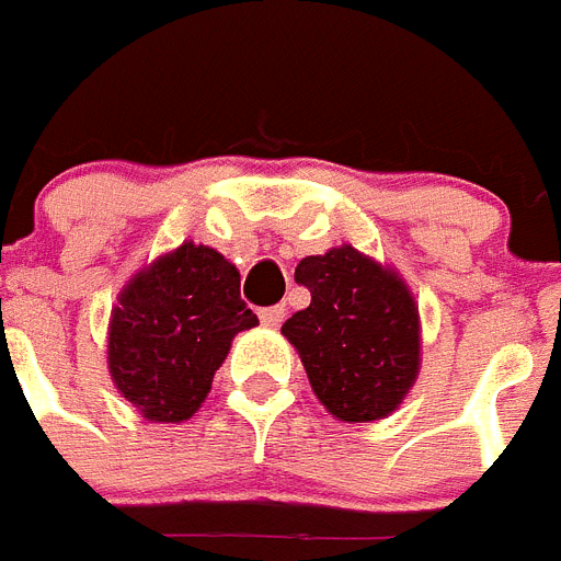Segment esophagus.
<instances>
[{"label": "esophagus", "mask_w": 561, "mask_h": 561, "mask_svg": "<svg viewBox=\"0 0 561 561\" xmlns=\"http://www.w3.org/2000/svg\"><path fill=\"white\" fill-rule=\"evenodd\" d=\"M259 319H262V324H267V328H279V324L285 322V305H271V308H262L259 310Z\"/></svg>", "instance_id": "1"}]
</instances>
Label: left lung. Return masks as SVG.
I'll list each match as a JSON object with an SVG mask.
<instances>
[{
    "mask_svg": "<svg viewBox=\"0 0 561 561\" xmlns=\"http://www.w3.org/2000/svg\"><path fill=\"white\" fill-rule=\"evenodd\" d=\"M296 282L310 305L282 333L299 351L319 402L342 422H374L419 376V308L402 276L351 244L305 256Z\"/></svg>",
    "mask_w": 561,
    "mask_h": 561,
    "instance_id": "8db88e82",
    "label": "left lung"
}]
</instances>
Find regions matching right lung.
<instances>
[{
    "mask_svg": "<svg viewBox=\"0 0 561 561\" xmlns=\"http://www.w3.org/2000/svg\"><path fill=\"white\" fill-rule=\"evenodd\" d=\"M259 324L239 271L208 244L182 242L122 288L107 328V368L148 422H185L208 397L239 331Z\"/></svg>",
    "mask_w": 561,
    "mask_h": 561,
    "instance_id": "right-lung-1",
    "label": "right lung"
}]
</instances>
